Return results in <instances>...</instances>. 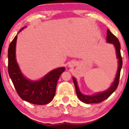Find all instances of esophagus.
I'll list each match as a JSON object with an SVG mask.
<instances>
[{"label": "esophagus", "mask_w": 129, "mask_h": 129, "mask_svg": "<svg viewBox=\"0 0 129 129\" xmlns=\"http://www.w3.org/2000/svg\"><path fill=\"white\" fill-rule=\"evenodd\" d=\"M69 67H73V63H70Z\"/></svg>", "instance_id": "1"}]
</instances>
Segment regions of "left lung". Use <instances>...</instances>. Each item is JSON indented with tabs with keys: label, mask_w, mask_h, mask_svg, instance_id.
Segmentation results:
<instances>
[{
	"label": "left lung",
	"mask_w": 129,
	"mask_h": 129,
	"mask_svg": "<svg viewBox=\"0 0 129 129\" xmlns=\"http://www.w3.org/2000/svg\"><path fill=\"white\" fill-rule=\"evenodd\" d=\"M107 42L108 43H110V44H113L114 46H115V48L116 49V57L117 59H118V70H117L116 77H115V80H114L111 86L107 90L103 91V92L96 93V94H93V95H86V94H83L81 92L79 87H78L76 79L73 77V81L74 84H75V88H76L77 96L81 101L85 104L100 103L101 102L106 100L116 90L118 84H119L120 72L122 66V59L120 51L121 45L116 37L113 35L109 29H107Z\"/></svg>",
	"instance_id": "8db88e82"
}]
</instances>
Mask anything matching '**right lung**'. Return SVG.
Instances as JSON below:
<instances>
[{"label": "right lung", "mask_w": 129, "mask_h": 129, "mask_svg": "<svg viewBox=\"0 0 129 129\" xmlns=\"http://www.w3.org/2000/svg\"><path fill=\"white\" fill-rule=\"evenodd\" d=\"M25 27L20 29V32ZM17 36L10 44L8 51V73L17 94L23 100L37 105H45L54 98L59 78L65 67L57 68L48 73L39 81H31L23 75L16 57Z\"/></svg>", "instance_id": "obj_1"}]
</instances>
